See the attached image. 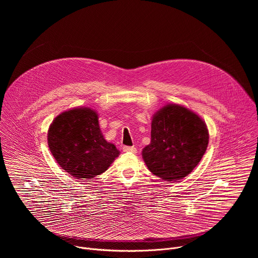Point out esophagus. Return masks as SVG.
<instances>
[{"mask_svg":"<svg viewBox=\"0 0 258 258\" xmlns=\"http://www.w3.org/2000/svg\"><path fill=\"white\" fill-rule=\"evenodd\" d=\"M122 150H123V152H128V153H136L137 152V149L135 148V147H130V146H124Z\"/></svg>","mask_w":258,"mask_h":258,"instance_id":"34e87169","label":"esophagus"}]
</instances>
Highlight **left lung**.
Segmentation results:
<instances>
[{
	"instance_id": "left-lung-1",
	"label": "left lung",
	"mask_w": 258,
	"mask_h": 258,
	"mask_svg": "<svg viewBox=\"0 0 258 258\" xmlns=\"http://www.w3.org/2000/svg\"><path fill=\"white\" fill-rule=\"evenodd\" d=\"M209 141L205 122L191 110L168 104L154 114L151 143L142 151L149 170L174 181L187 176L202 159Z\"/></svg>"
}]
</instances>
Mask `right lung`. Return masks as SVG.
<instances>
[{
    "instance_id": "right-lung-1",
    "label": "right lung",
    "mask_w": 258,
    "mask_h": 258,
    "mask_svg": "<svg viewBox=\"0 0 258 258\" xmlns=\"http://www.w3.org/2000/svg\"><path fill=\"white\" fill-rule=\"evenodd\" d=\"M48 145L57 163L77 178H94L119 155L100 130L91 108H75L59 114L48 131Z\"/></svg>"
}]
</instances>
